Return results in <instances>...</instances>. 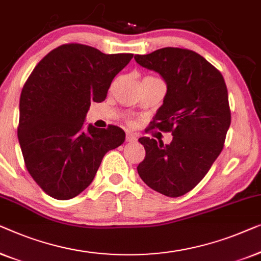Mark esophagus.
<instances>
[{
	"mask_svg": "<svg viewBox=\"0 0 261 261\" xmlns=\"http://www.w3.org/2000/svg\"><path fill=\"white\" fill-rule=\"evenodd\" d=\"M137 139V135L134 132H126V142H135Z\"/></svg>",
	"mask_w": 261,
	"mask_h": 261,
	"instance_id": "obj_1",
	"label": "esophagus"
}]
</instances>
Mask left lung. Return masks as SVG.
I'll use <instances>...</instances> for the list:
<instances>
[{
    "label": "left lung",
    "instance_id": "8db88e82",
    "mask_svg": "<svg viewBox=\"0 0 261 261\" xmlns=\"http://www.w3.org/2000/svg\"><path fill=\"white\" fill-rule=\"evenodd\" d=\"M142 67L155 71L167 85L163 104L150 129L171 131L170 144L141 137L145 159L138 175L150 188L169 197L185 195L204 177L221 152L230 125L225 79L193 50L166 47L135 56Z\"/></svg>",
    "mask_w": 261,
    "mask_h": 261
}]
</instances>
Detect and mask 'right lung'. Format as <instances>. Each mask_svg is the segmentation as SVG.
<instances>
[{
  "label": "right lung",
  "instance_id": "1",
  "mask_svg": "<svg viewBox=\"0 0 261 261\" xmlns=\"http://www.w3.org/2000/svg\"><path fill=\"white\" fill-rule=\"evenodd\" d=\"M134 54H105L68 43L35 66L20 97L17 137L25 168L49 196L69 200L92 183L102 157L125 141L109 125H86L92 101L105 100L112 80Z\"/></svg>",
  "mask_w": 261,
  "mask_h": 261
}]
</instances>
